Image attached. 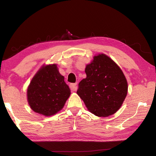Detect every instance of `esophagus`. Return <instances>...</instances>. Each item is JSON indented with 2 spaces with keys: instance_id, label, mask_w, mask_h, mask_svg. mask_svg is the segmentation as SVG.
<instances>
[{
  "instance_id": "1",
  "label": "esophagus",
  "mask_w": 156,
  "mask_h": 156,
  "mask_svg": "<svg viewBox=\"0 0 156 156\" xmlns=\"http://www.w3.org/2000/svg\"><path fill=\"white\" fill-rule=\"evenodd\" d=\"M70 87V89L71 90L73 91H75L77 90V83H71L69 85Z\"/></svg>"
}]
</instances>
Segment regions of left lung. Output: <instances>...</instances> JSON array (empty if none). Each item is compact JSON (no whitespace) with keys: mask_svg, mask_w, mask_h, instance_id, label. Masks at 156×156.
Masks as SVG:
<instances>
[{"mask_svg":"<svg viewBox=\"0 0 156 156\" xmlns=\"http://www.w3.org/2000/svg\"><path fill=\"white\" fill-rule=\"evenodd\" d=\"M87 77L79 83L78 95L89 111L99 117L115 114L128 93V83L119 66L104 54L94 55L85 68Z\"/></svg>","mask_w":156,"mask_h":156,"instance_id":"obj_1","label":"left lung"}]
</instances>
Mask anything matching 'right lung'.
<instances>
[{
    "instance_id": "obj_1",
    "label": "right lung",
    "mask_w": 156,
    "mask_h": 156,
    "mask_svg": "<svg viewBox=\"0 0 156 156\" xmlns=\"http://www.w3.org/2000/svg\"><path fill=\"white\" fill-rule=\"evenodd\" d=\"M71 90L56 64L41 66L34 76L27 89L30 108L45 116L54 115L62 110Z\"/></svg>"
}]
</instances>
